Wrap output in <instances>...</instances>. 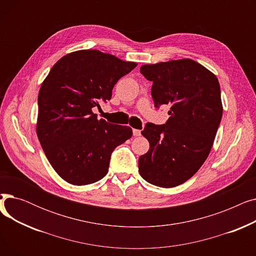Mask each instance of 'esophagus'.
I'll return each instance as SVG.
<instances>
[{"label":"esophagus","instance_id":"esophagus-1","mask_svg":"<svg viewBox=\"0 0 256 256\" xmlns=\"http://www.w3.org/2000/svg\"><path fill=\"white\" fill-rule=\"evenodd\" d=\"M132 135L135 136V137H139V136H141V130H140L134 128V130H132Z\"/></svg>","mask_w":256,"mask_h":256}]
</instances>
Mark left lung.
Instances as JSON below:
<instances>
[{"instance_id": "8db88e82", "label": "left lung", "mask_w": 256, "mask_h": 256, "mask_svg": "<svg viewBox=\"0 0 256 256\" xmlns=\"http://www.w3.org/2000/svg\"><path fill=\"white\" fill-rule=\"evenodd\" d=\"M140 72L152 82L154 106H171L165 124L148 122L141 132L150 150L139 158L140 176L158 186H176L210 154L223 113L219 80L191 59L145 64Z\"/></svg>"}]
</instances>
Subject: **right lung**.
<instances>
[{"label": "right lung", "instance_id": "add662e5", "mask_svg": "<svg viewBox=\"0 0 256 256\" xmlns=\"http://www.w3.org/2000/svg\"><path fill=\"white\" fill-rule=\"evenodd\" d=\"M137 66L98 50L63 56L40 87L36 132L59 176L74 186L106 176L112 152L132 135L130 126L98 119L92 108L110 100L117 80Z\"/></svg>", "mask_w": 256, "mask_h": 256}]
</instances>
